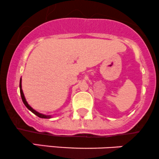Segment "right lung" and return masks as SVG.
Returning <instances> with one entry per match:
<instances>
[{
    "label": "right lung",
    "instance_id": "right-lung-1",
    "mask_svg": "<svg viewBox=\"0 0 159 159\" xmlns=\"http://www.w3.org/2000/svg\"><path fill=\"white\" fill-rule=\"evenodd\" d=\"M20 96H21V99H22V101L23 102H24V104L25 105L26 107L27 108V109H29V110L31 111V112H33L34 114H35L36 116H37L38 117L40 118H43V119H50V118H51V116H47V115H43V114H41L40 113V112H37L36 110H34V109H33L32 107L27 103V102L26 101V99L25 97H24V93H23V90H22V87H21V79L20 80Z\"/></svg>",
    "mask_w": 159,
    "mask_h": 159
}]
</instances>
